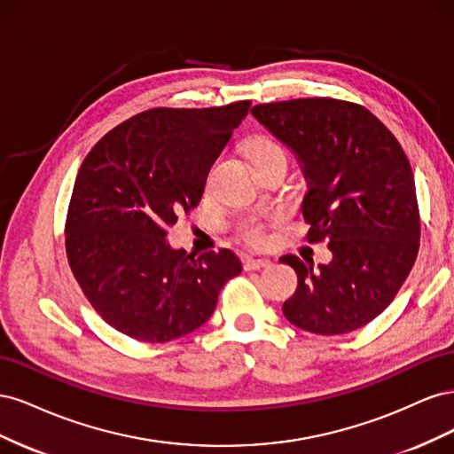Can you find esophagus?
Here are the masks:
<instances>
[{
  "instance_id": "34e87169",
  "label": "esophagus",
  "mask_w": 454,
  "mask_h": 454,
  "mask_svg": "<svg viewBox=\"0 0 454 454\" xmlns=\"http://www.w3.org/2000/svg\"><path fill=\"white\" fill-rule=\"evenodd\" d=\"M242 265H244V270H259V269H263V267H269L270 261L269 259H261V257L244 255L242 257Z\"/></svg>"
}]
</instances>
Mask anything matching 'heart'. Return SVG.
Wrapping results in <instances>:
<instances>
[{
    "label": "heart",
    "mask_w": 454,
    "mask_h": 454,
    "mask_svg": "<svg viewBox=\"0 0 454 454\" xmlns=\"http://www.w3.org/2000/svg\"><path fill=\"white\" fill-rule=\"evenodd\" d=\"M252 157H263L270 153H286L282 145L278 142H274L269 136H259L252 144H250ZM278 217L277 215H250L244 217L242 222L237 225V235L240 240L246 244L255 246V248H261L269 242V229L277 225Z\"/></svg>",
    "instance_id": "b5f03b06"
}]
</instances>
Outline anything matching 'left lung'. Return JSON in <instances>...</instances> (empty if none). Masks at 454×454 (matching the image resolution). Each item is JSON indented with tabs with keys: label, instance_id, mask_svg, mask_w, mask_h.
<instances>
[{
	"label": "left lung",
	"instance_id": "obj_1",
	"mask_svg": "<svg viewBox=\"0 0 454 454\" xmlns=\"http://www.w3.org/2000/svg\"><path fill=\"white\" fill-rule=\"evenodd\" d=\"M252 114L295 151L310 185L303 200L307 240L327 242L333 254L320 269L282 257L299 280L284 316L316 335L364 327L392 303L419 254L420 214L407 155L354 102L297 98L259 104Z\"/></svg>",
	"mask_w": 454,
	"mask_h": 454
}]
</instances>
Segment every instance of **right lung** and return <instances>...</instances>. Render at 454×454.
<instances>
[{
	"label": "right lung",
	"instance_id": "obj_1",
	"mask_svg": "<svg viewBox=\"0 0 454 454\" xmlns=\"http://www.w3.org/2000/svg\"><path fill=\"white\" fill-rule=\"evenodd\" d=\"M250 100L153 107L121 122L81 164L66 215V254L92 309L122 335L167 342L210 318L242 265L231 250H172L177 214L199 206L214 160Z\"/></svg>",
	"mask_w": 454,
	"mask_h": 454
}]
</instances>
